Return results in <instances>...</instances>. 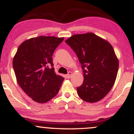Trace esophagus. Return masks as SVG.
Masks as SVG:
<instances>
[{"instance_id":"34e87169","label":"esophagus","mask_w":134,"mask_h":134,"mask_svg":"<svg viewBox=\"0 0 134 134\" xmlns=\"http://www.w3.org/2000/svg\"><path fill=\"white\" fill-rule=\"evenodd\" d=\"M72 72H69L68 74L67 75V77L68 78V79H70V78L71 77H72Z\"/></svg>"}]
</instances>
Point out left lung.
I'll list each match as a JSON object with an SVG mask.
<instances>
[{"mask_svg":"<svg viewBox=\"0 0 134 134\" xmlns=\"http://www.w3.org/2000/svg\"><path fill=\"white\" fill-rule=\"evenodd\" d=\"M76 53L84 72V81L77 87L82 100L96 103L114 85L118 59L108 41L93 33L77 34L65 40Z\"/></svg>","mask_w":134,"mask_h":134,"instance_id":"1","label":"left lung"}]
</instances>
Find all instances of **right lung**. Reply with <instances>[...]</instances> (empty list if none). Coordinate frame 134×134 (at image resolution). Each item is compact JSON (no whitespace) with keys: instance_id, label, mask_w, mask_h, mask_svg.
Here are the masks:
<instances>
[{"instance_id":"add662e5","label":"right lung","mask_w":134,"mask_h":134,"mask_svg":"<svg viewBox=\"0 0 134 134\" xmlns=\"http://www.w3.org/2000/svg\"><path fill=\"white\" fill-rule=\"evenodd\" d=\"M64 38L40 36L25 40L13 58L17 82L33 101L44 103L57 94L64 78L57 75L52 55Z\"/></svg>"}]
</instances>
